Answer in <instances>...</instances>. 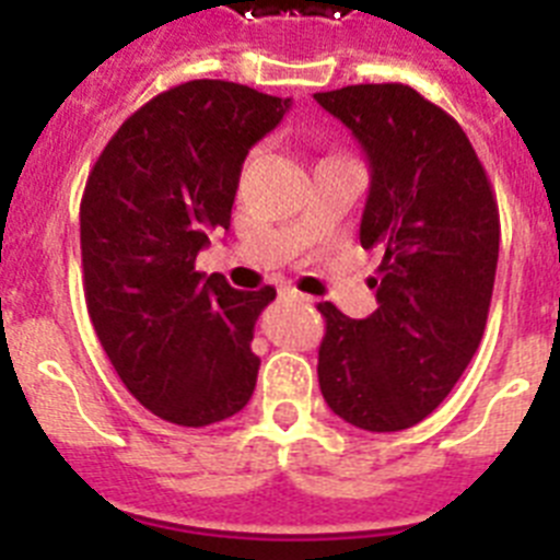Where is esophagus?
Masks as SVG:
<instances>
[{
    "mask_svg": "<svg viewBox=\"0 0 560 560\" xmlns=\"http://www.w3.org/2000/svg\"><path fill=\"white\" fill-rule=\"evenodd\" d=\"M277 294H280V300H291V303H303V305L311 303V296L300 294V291L291 289V285H283V289L277 291Z\"/></svg>",
    "mask_w": 560,
    "mask_h": 560,
    "instance_id": "esophagus-1",
    "label": "esophagus"
}]
</instances>
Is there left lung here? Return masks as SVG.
I'll list each match as a JSON object with an SVG mask.
<instances>
[{
	"mask_svg": "<svg viewBox=\"0 0 560 560\" xmlns=\"http://www.w3.org/2000/svg\"><path fill=\"white\" fill-rule=\"evenodd\" d=\"M314 101L370 162L361 246L384 249L378 308L350 319L319 303V389L368 432H400L443 404L482 339L499 260L491 182L454 117L404 83H359Z\"/></svg>",
	"mask_w": 560,
	"mask_h": 560,
	"instance_id": "obj_1",
	"label": "left lung"
}]
</instances>
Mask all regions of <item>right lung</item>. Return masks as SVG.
I'll return each mask as SVG.
<instances>
[{
	"label": "right lung",
	"instance_id": "add662e5",
	"mask_svg": "<svg viewBox=\"0 0 560 560\" xmlns=\"http://www.w3.org/2000/svg\"><path fill=\"white\" fill-rule=\"evenodd\" d=\"M289 106L241 83H179L137 108L89 173V316L128 393L167 423L210 427L255 393L252 336L277 291L232 289L196 255L230 230L246 153Z\"/></svg>",
	"mask_w": 560,
	"mask_h": 560
}]
</instances>
